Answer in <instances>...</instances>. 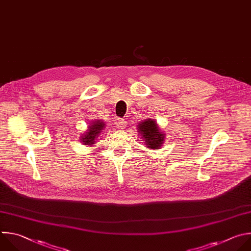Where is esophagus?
I'll return each instance as SVG.
<instances>
[{"instance_id":"1","label":"esophagus","mask_w":251,"mask_h":251,"mask_svg":"<svg viewBox=\"0 0 251 251\" xmlns=\"http://www.w3.org/2000/svg\"><path fill=\"white\" fill-rule=\"evenodd\" d=\"M117 127L120 128V129H124L126 126V121L125 120H118L117 122Z\"/></svg>"}]
</instances>
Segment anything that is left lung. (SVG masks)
<instances>
[{"label": "left lung", "instance_id": "8db88e82", "mask_svg": "<svg viewBox=\"0 0 251 251\" xmlns=\"http://www.w3.org/2000/svg\"><path fill=\"white\" fill-rule=\"evenodd\" d=\"M137 130L143 138V142L148 149H160L165 142V133L160 129L155 120L146 119L139 122Z\"/></svg>", "mask_w": 251, "mask_h": 251}]
</instances>
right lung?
Instances as JSON below:
<instances>
[{"label":"right lung","instance_id":"1","mask_svg":"<svg viewBox=\"0 0 251 251\" xmlns=\"http://www.w3.org/2000/svg\"><path fill=\"white\" fill-rule=\"evenodd\" d=\"M105 127L106 124L104 121L93 120V122H91L88 126V129L81 135L80 141L87 146H92Z\"/></svg>","mask_w":251,"mask_h":251}]
</instances>
